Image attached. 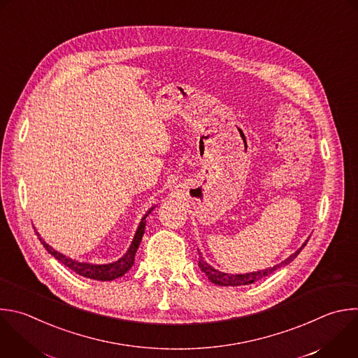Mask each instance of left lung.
Listing matches in <instances>:
<instances>
[{
	"mask_svg": "<svg viewBox=\"0 0 358 358\" xmlns=\"http://www.w3.org/2000/svg\"><path fill=\"white\" fill-rule=\"evenodd\" d=\"M309 241V237H308ZM308 241L295 252L292 253L289 257H287L284 262H281L280 264H275L273 267H268V268H264V270H259V271H253V273H246V274H229V273H223V271H219L216 268H213L210 264H208L203 257H202V253L198 250V255H199V262H198V266L201 268V271L208 277V280L210 282H213L215 285H220V287H241V285H250L256 281H260L263 280L264 277H268L270 274H273L274 271L280 270L281 267H285L287 264H289L291 262H294V259L301 253V250L306 246Z\"/></svg>",
	"mask_w": 358,
	"mask_h": 358,
	"instance_id": "1",
	"label": "left lung"
}]
</instances>
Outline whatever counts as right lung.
<instances>
[{
  "mask_svg": "<svg viewBox=\"0 0 358 358\" xmlns=\"http://www.w3.org/2000/svg\"><path fill=\"white\" fill-rule=\"evenodd\" d=\"M156 206H152L146 213L145 216L141 219L139 222V226L136 229V233L132 239V243L129 246V249L127 250V253L119 257L116 262H112V263H106V264H94V263H84V262H78V260H74V259H70L67 257L66 255L55 250L52 246H49L42 237L41 234L36 231L38 237L41 243L43 245V248L49 252V255H52L56 260H59L62 264H64L66 267H69L70 270H73L74 273H77L78 275H83L85 278H91V280H96V281H112L115 278H119L122 277L125 273H128L134 263H135V255L139 249V245L142 242V237H143V233H145V227H146V216L155 209Z\"/></svg>",
  "mask_w": 358,
  "mask_h": 358,
  "instance_id": "add662e5",
  "label": "right lung"
}]
</instances>
